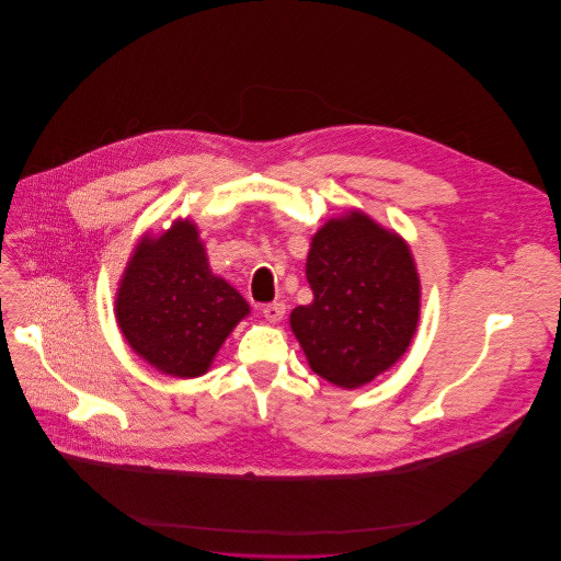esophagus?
<instances>
[{
  "instance_id": "34e87169",
  "label": "esophagus",
  "mask_w": 561,
  "mask_h": 561,
  "mask_svg": "<svg viewBox=\"0 0 561 561\" xmlns=\"http://www.w3.org/2000/svg\"><path fill=\"white\" fill-rule=\"evenodd\" d=\"M261 311H263L265 320H270V322H280L283 316H285V305H283V302H272V305H265Z\"/></svg>"
}]
</instances>
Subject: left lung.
Instances as JSON below:
<instances>
[{"label":"left lung","mask_w":561,"mask_h":561,"mask_svg":"<svg viewBox=\"0 0 561 561\" xmlns=\"http://www.w3.org/2000/svg\"><path fill=\"white\" fill-rule=\"evenodd\" d=\"M309 305L289 324L313 374L358 389L389 371L420 322V276L409 243L363 209L327 218L311 237Z\"/></svg>","instance_id":"left-lung-1"}]
</instances>
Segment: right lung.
Wrapping results in <instances>:
<instances>
[{
    "label": "right lung",
    "instance_id": "right-lung-1",
    "mask_svg": "<svg viewBox=\"0 0 561 561\" xmlns=\"http://www.w3.org/2000/svg\"><path fill=\"white\" fill-rule=\"evenodd\" d=\"M248 300L209 270L196 222L144 234L119 278L115 318L130 350L170 378L207 374Z\"/></svg>",
    "mask_w": 561,
    "mask_h": 561
}]
</instances>
